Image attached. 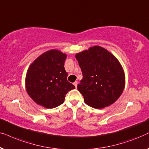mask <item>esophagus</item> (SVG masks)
<instances>
[{"label":"esophagus","instance_id":"1","mask_svg":"<svg viewBox=\"0 0 149 149\" xmlns=\"http://www.w3.org/2000/svg\"><path fill=\"white\" fill-rule=\"evenodd\" d=\"M73 85H74L76 88H77V86H78V82H77V81H76V82L73 83Z\"/></svg>","mask_w":149,"mask_h":149}]
</instances>
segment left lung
<instances>
[{
    "mask_svg": "<svg viewBox=\"0 0 149 149\" xmlns=\"http://www.w3.org/2000/svg\"><path fill=\"white\" fill-rule=\"evenodd\" d=\"M83 78L78 89L85 103L96 109L112 104L122 94L125 87V73L114 55L97 46L78 53Z\"/></svg>",
    "mask_w": 149,
    "mask_h": 149,
    "instance_id": "8db88e82",
    "label": "left lung"
}]
</instances>
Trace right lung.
Instances as JSON below:
<instances>
[{"instance_id": "right-lung-1", "label": "right lung", "mask_w": 149, "mask_h": 149, "mask_svg": "<svg viewBox=\"0 0 149 149\" xmlns=\"http://www.w3.org/2000/svg\"><path fill=\"white\" fill-rule=\"evenodd\" d=\"M67 55L57 49L43 53L30 65L26 76V88L32 100L46 108L64 102L65 95L75 86L67 81L64 67Z\"/></svg>"}]
</instances>
